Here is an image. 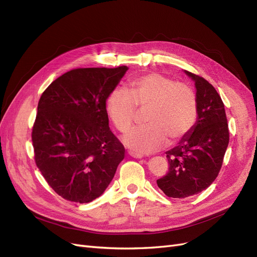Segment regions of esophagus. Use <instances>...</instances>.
Instances as JSON below:
<instances>
[{"instance_id": "34e87169", "label": "esophagus", "mask_w": 257, "mask_h": 257, "mask_svg": "<svg viewBox=\"0 0 257 257\" xmlns=\"http://www.w3.org/2000/svg\"><path fill=\"white\" fill-rule=\"evenodd\" d=\"M128 154L131 155L132 158H134V159H142V158H143V155H142V154H138V153L132 152V151H130V152H128Z\"/></svg>"}]
</instances>
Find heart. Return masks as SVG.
Segmentation results:
<instances>
[{
    "mask_svg": "<svg viewBox=\"0 0 257 257\" xmlns=\"http://www.w3.org/2000/svg\"><path fill=\"white\" fill-rule=\"evenodd\" d=\"M137 108L146 110V125L122 138L132 152L148 154L160 150L168 139L177 143L188 135L197 120L194 90L159 73L139 76L128 82L127 91L115 88L106 99V111L114 127L127 132L137 118Z\"/></svg>",
    "mask_w": 257,
    "mask_h": 257,
    "instance_id": "obj_1",
    "label": "heart"
}]
</instances>
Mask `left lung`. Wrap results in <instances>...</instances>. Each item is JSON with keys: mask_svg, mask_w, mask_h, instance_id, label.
Masks as SVG:
<instances>
[{"mask_svg": "<svg viewBox=\"0 0 257 257\" xmlns=\"http://www.w3.org/2000/svg\"><path fill=\"white\" fill-rule=\"evenodd\" d=\"M184 73L195 83L198 113L190 133L166 151L168 173L157 180L165 195L173 198L196 195L211 185L229 142L226 113L219 93L203 77Z\"/></svg>", "mask_w": 257, "mask_h": 257, "instance_id": "left-lung-1", "label": "left lung"}]
</instances>
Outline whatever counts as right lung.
<instances>
[{
  "instance_id": "add662e5",
  "label": "right lung",
  "mask_w": 257,
  "mask_h": 257,
  "mask_svg": "<svg viewBox=\"0 0 257 257\" xmlns=\"http://www.w3.org/2000/svg\"><path fill=\"white\" fill-rule=\"evenodd\" d=\"M127 69H72L40 98L32 131L35 163L64 199L85 204L99 197L124 159V147L109 128L106 99Z\"/></svg>"
}]
</instances>
